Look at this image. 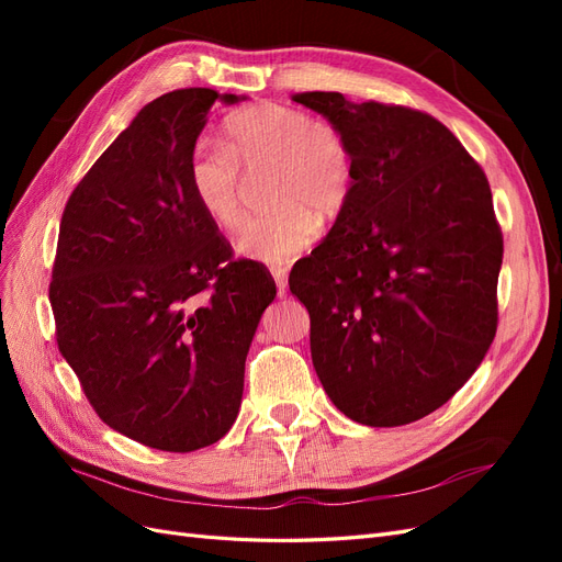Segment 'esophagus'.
Segmentation results:
<instances>
[{
    "mask_svg": "<svg viewBox=\"0 0 562 562\" xmlns=\"http://www.w3.org/2000/svg\"><path fill=\"white\" fill-rule=\"evenodd\" d=\"M271 277H274V281H277V291H279V295L283 297V295H285V291H288V271H285V269H281V267H277V269H271Z\"/></svg>",
    "mask_w": 562,
    "mask_h": 562,
    "instance_id": "34e87169",
    "label": "esophagus"
}]
</instances>
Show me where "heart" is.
Listing matches in <instances>:
<instances>
[{
    "label": "heart",
    "mask_w": 562,
    "mask_h": 562,
    "mask_svg": "<svg viewBox=\"0 0 562 562\" xmlns=\"http://www.w3.org/2000/svg\"><path fill=\"white\" fill-rule=\"evenodd\" d=\"M227 147L201 138L187 157V184L199 211L220 229L241 223V166L269 164L271 211L250 217L236 250L255 262L288 265L307 252L321 220H333L353 190V151L347 135L297 108L255 103L225 122Z\"/></svg>",
    "instance_id": "obj_1"
}]
</instances>
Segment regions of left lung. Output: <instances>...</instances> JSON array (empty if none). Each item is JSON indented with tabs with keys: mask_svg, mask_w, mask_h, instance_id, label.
<instances>
[{
	"mask_svg": "<svg viewBox=\"0 0 562 562\" xmlns=\"http://www.w3.org/2000/svg\"><path fill=\"white\" fill-rule=\"evenodd\" d=\"M353 151V190L291 271L312 361L339 413L401 427L448 403L497 330L502 232L483 168L434 116L295 93Z\"/></svg>",
	"mask_w": 562,
	"mask_h": 562,
	"instance_id": "left-lung-1",
	"label": "left lung"
}]
</instances>
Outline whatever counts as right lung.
<instances>
[{"label":"right lung","mask_w":562,"mask_h":562,"mask_svg":"<svg viewBox=\"0 0 562 562\" xmlns=\"http://www.w3.org/2000/svg\"><path fill=\"white\" fill-rule=\"evenodd\" d=\"M215 100L180 89L147 103L67 201L48 288L63 359L110 429L192 452L239 415L246 356L277 285L232 260L187 184Z\"/></svg>","instance_id":"obj_1"}]
</instances>
